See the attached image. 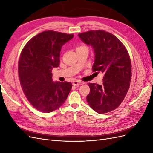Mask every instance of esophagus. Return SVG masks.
I'll use <instances>...</instances> for the list:
<instances>
[{
    "label": "esophagus",
    "instance_id": "obj_1",
    "mask_svg": "<svg viewBox=\"0 0 153 153\" xmlns=\"http://www.w3.org/2000/svg\"><path fill=\"white\" fill-rule=\"evenodd\" d=\"M84 84V82H79V81H75L73 82V85H75V86H78V85H81Z\"/></svg>",
    "mask_w": 153,
    "mask_h": 153
}]
</instances>
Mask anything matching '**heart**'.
I'll return each instance as SVG.
<instances>
[{
  "mask_svg": "<svg viewBox=\"0 0 153 153\" xmlns=\"http://www.w3.org/2000/svg\"><path fill=\"white\" fill-rule=\"evenodd\" d=\"M80 47H78V48H80Z\"/></svg>",
  "mask_w": 153,
  "mask_h": 153,
  "instance_id": "heart-1",
  "label": "heart"
}]
</instances>
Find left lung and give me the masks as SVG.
Listing matches in <instances>:
<instances>
[{"instance_id": "1", "label": "left lung", "mask_w": 153, "mask_h": 153, "mask_svg": "<svg viewBox=\"0 0 153 153\" xmlns=\"http://www.w3.org/2000/svg\"><path fill=\"white\" fill-rule=\"evenodd\" d=\"M94 50L93 71L104 74L103 84L89 83L87 101L98 114L114 110L126 95L131 78V64L124 45L114 35L105 30H90L78 34Z\"/></svg>"}]
</instances>
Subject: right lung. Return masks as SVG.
Wrapping results in <instances>:
<instances>
[{"label":"right lung","mask_w":153,"mask_h":153,"mask_svg":"<svg viewBox=\"0 0 153 153\" xmlns=\"http://www.w3.org/2000/svg\"><path fill=\"white\" fill-rule=\"evenodd\" d=\"M73 34L47 30L35 36L24 47L18 63L20 84L30 103L40 112L49 113L64 104L71 82H53L52 70L60 63L62 46Z\"/></svg>","instance_id":"right-lung-1"}]
</instances>
